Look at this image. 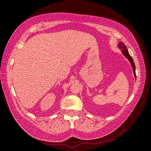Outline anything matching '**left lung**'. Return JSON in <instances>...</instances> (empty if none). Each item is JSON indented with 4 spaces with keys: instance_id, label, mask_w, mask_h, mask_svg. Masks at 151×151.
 Listing matches in <instances>:
<instances>
[{
    "instance_id": "obj_1",
    "label": "left lung",
    "mask_w": 151,
    "mask_h": 151,
    "mask_svg": "<svg viewBox=\"0 0 151 151\" xmlns=\"http://www.w3.org/2000/svg\"><path fill=\"white\" fill-rule=\"evenodd\" d=\"M118 47H119V49H121V51H122V54L124 55L125 58H127L129 60L130 63H131V67H132V68H133V70L134 76H135V78H136L135 63H134L133 60V58H132V57L131 56V55H130L129 53V51H128V49L127 48V47H126V45H124V43L122 42H119V44H118Z\"/></svg>"
}]
</instances>
